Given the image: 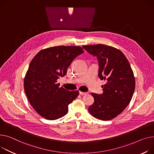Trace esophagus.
Returning <instances> with one entry per match:
<instances>
[{"mask_svg":"<svg viewBox=\"0 0 154 154\" xmlns=\"http://www.w3.org/2000/svg\"><path fill=\"white\" fill-rule=\"evenodd\" d=\"M79 94H80V95H86L87 93V92H83V91H79Z\"/></svg>","mask_w":154,"mask_h":154,"instance_id":"1","label":"esophagus"}]
</instances>
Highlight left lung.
<instances>
[{
    "label": "left lung",
    "instance_id": "left-lung-1",
    "mask_svg": "<svg viewBox=\"0 0 154 154\" xmlns=\"http://www.w3.org/2000/svg\"><path fill=\"white\" fill-rule=\"evenodd\" d=\"M87 52L97 57L98 77L106 80L103 94L91 93L94 104L88 108L91 115L100 120L115 118L129 105L135 90V78L128 60L121 51L105 45H85Z\"/></svg>",
    "mask_w": 154,
    "mask_h": 154
}]
</instances>
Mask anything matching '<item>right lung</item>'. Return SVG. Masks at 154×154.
<instances>
[{"instance_id":"add662e5","label":"right lung","mask_w":154,"mask_h":154,"mask_svg":"<svg viewBox=\"0 0 154 154\" xmlns=\"http://www.w3.org/2000/svg\"><path fill=\"white\" fill-rule=\"evenodd\" d=\"M84 52L79 46L51 47L40 51L31 61L24 90L29 103L43 118L55 120L67 113L68 105L79 91L59 87L57 80L66 75L72 61Z\"/></svg>"}]
</instances>
